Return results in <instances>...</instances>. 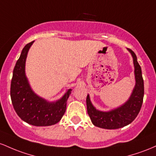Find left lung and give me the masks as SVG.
Segmentation results:
<instances>
[{
  "instance_id": "1",
  "label": "left lung",
  "mask_w": 156,
  "mask_h": 156,
  "mask_svg": "<svg viewBox=\"0 0 156 156\" xmlns=\"http://www.w3.org/2000/svg\"><path fill=\"white\" fill-rule=\"evenodd\" d=\"M133 57L136 76V86L129 100L117 109L109 112H101L96 110L92 105L89 96H87V111L92 123L97 127L104 129H118L129 125L139 114L144 98V80L141 66L137 61L136 54L127 48Z\"/></svg>"
}]
</instances>
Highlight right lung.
<instances>
[{"label": "right lung", "instance_id": "obj_1", "mask_svg": "<svg viewBox=\"0 0 156 156\" xmlns=\"http://www.w3.org/2000/svg\"><path fill=\"white\" fill-rule=\"evenodd\" d=\"M33 42L26 44L13 70L10 95L14 109L18 116L34 126H50L60 121L66 110L69 89L62 99L56 102H48L31 90L25 75V63L28 51Z\"/></svg>", "mask_w": 156, "mask_h": 156}]
</instances>
